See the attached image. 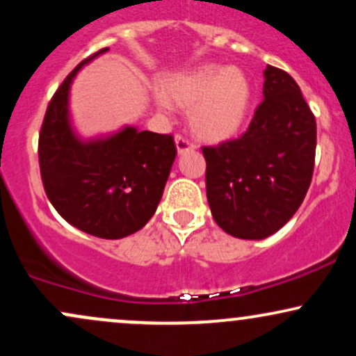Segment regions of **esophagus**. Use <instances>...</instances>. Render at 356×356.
<instances>
[{
    "label": "esophagus",
    "mask_w": 356,
    "mask_h": 356,
    "mask_svg": "<svg viewBox=\"0 0 356 356\" xmlns=\"http://www.w3.org/2000/svg\"><path fill=\"white\" fill-rule=\"evenodd\" d=\"M175 147H177V152L184 154V152H189V150H194L195 145L192 142L186 140V138L181 136H175Z\"/></svg>",
    "instance_id": "34e87169"
}]
</instances>
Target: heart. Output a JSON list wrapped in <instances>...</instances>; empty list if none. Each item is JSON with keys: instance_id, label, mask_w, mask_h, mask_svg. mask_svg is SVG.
I'll use <instances>...</instances> for the list:
<instances>
[{"instance_id": "b5f03b06", "label": "heart", "mask_w": 356, "mask_h": 356, "mask_svg": "<svg viewBox=\"0 0 356 356\" xmlns=\"http://www.w3.org/2000/svg\"><path fill=\"white\" fill-rule=\"evenodd\" d=\"M252 100V87L239 67L206 63L172 73L161 83L155 102L162 110H189L195 137L211 144L231 140L243 129Z\"/></svg>"}]
</instances>
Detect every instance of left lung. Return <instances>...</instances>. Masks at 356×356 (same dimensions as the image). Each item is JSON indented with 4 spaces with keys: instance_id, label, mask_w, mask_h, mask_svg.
<instances>
[{
    "instance_id": "1",
    "label": "left lung",
    "mask_w": 356,
    "mask_h": 356,
    "mask_svg": "<svg viewBox=\"0 0 356 356\" xmlns=\"http://www.w3.org/2000/svg\"><path fill=\"white\" fill-rule=\"evenodd\" d=\"M263 102L238 140L204 147L212 218L227 234H275L303 202L314 167L316 122L291 75L268 65Z\"/></svg>"
}]
</instances>
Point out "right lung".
<instances>
[{"mask_svg":"<svg viewBox=\"0 0 356 356\" xmlns=\"http://www.w3.org/2000/svg\"><path fill=\"white\" fill-rule=\"evenodd\" d=\"M105 51L76 65L56 90L40 132L38 157L44 192L61 218L95 238L120 239L142 229L157 211L177 149L172 136L134 125L80 136L70 110L73 80Z\"/></svg>","mask_w":356,"mask_h":356,"instance_id":"right-lung-1","label":"right lung"}]
</instances>
